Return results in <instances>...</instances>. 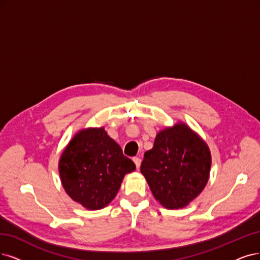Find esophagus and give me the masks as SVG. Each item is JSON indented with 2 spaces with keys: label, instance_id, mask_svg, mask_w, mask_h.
<instances>
[{
  "label": "esophagus",
  "instance_id": "obj_1",
  "mask_svg": "<svg viewBox=\"0 0 260 260\" xmlns=\"http://www.w3.org/2000/svg\"><path fill=\"white\" fill-rule=\"evenodd\" d=\"M133 160H134V162H135L136 167H137V168H139V167H140V164H141V159H140L139 157H137V156H136V157H134V158H133Z\"/></svg>",
  "mask_w": 260,
  "mask_h": 260
}]
</instances>
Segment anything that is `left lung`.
I'll use <instances>...</instances> for the list:
<instances>
[{
  "label": "left lung",
  "instance_id": "1",
  "mask_svg": "<svg viewBox=\"0 0 260 260\" xmlns=\"http://www.w3.org/2000/svg\"><path fill=\"white\" fill-rule=\"evenodd\" d=\"M211 154L205 141L184 124L159 132L145 153L140 171L155 199L168 209L187 206L205 188Z\"/></svg>",
  "mask_w": 260,
  "mask_h": 260
}]
</instances>
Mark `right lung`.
Segmentation results:
<instances>
[{"mask_svg": "<svg viewBox=\"0 0 260 260\" xmlns=\"http://www.w3.org/2000/svg\"><path fill=\"white\" fill-rule=\"evenodd\" d=\"M135 168L103 127L76 134L59 162L66 193L90 210L107 206L117 195L125 174Z\"/></svg>", "mask_w": 260, "mask_h": 260, "instance_id": "1", "label": "right lung"}]
</instances>
